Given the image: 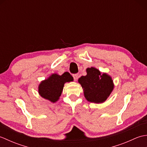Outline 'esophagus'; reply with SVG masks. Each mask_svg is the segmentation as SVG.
<instances>
[{"instance_id": "1", "label": "esophagus", "mask_w": 147, "mask_h": 147, "mask_svg": "<svg viewBox=\"0 0 147 147\" xmlns=\"http://www.w3.org/2000/svg\"><path fill=\"white\" fill-rule=\"evenodd\" d=\"M73 78L74 80V81H76L78 79L79 75H78V74H73Z\"/></svg>"}]
</instances>
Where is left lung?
I'll use <instances>...</instances> for the list:
<instances>
[{
  "mask_svg": "<svg viewBox=\"0 0 147 147\" xmlns=\"http://www.w3.org/2000/svg\"><path fill=\"white\" fill-rule=\"evenodd\" d=\"M86 71V75L78 79L85 98L95 104L104 102L114 88L111 76L105 73H101L94 67L87 68Z\"/></svg>",
  "mask_w": 147,
  "mask_h": 147,
  "instance_id": "8db88e82",
  "label": "left lung"
}]
</instances>
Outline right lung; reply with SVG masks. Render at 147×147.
Returning a JSON list of instances; mask_svg holds the SVG:
<instances>
[{
    "label": "right lung",
    "instance_id": "obj_1",
    "mask_svg": "<svg viewBox=\"0 0 147 147\" xmlns=\"http://www.w3.org/2000/svg\"><path fill=\"white\" fill-rule=\"evenodd\" d=\"M73 81V76L68 72H65L62 75L57 73L52 74L40 83L38 93L42 98L55 103L61 96L64 84Z\"/></svg>",
    "mask_w": 147,
    "mask_h": 147
}]
</instances>
